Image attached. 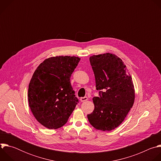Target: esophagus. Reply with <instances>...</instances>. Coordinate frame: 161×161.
<instances>
[{"label":"esophagus","mask_w":161,"mask_h":161,"mask_svg":"<svg viewBox=\"0 0 161 161\" xmlns=\"http://www.w3.org/2000/svg\"><path fill=\"white\" fill-rule=\"evenodd\" d=\"M88 100V97H81L80 98V101L81 102H85L86 101Z\"/></svg>","instance_id":"1"}]
</instances>
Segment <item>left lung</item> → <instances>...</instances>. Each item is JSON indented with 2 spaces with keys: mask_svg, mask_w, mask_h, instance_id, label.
Returning <instances> with one entry per match:
<instances>
[{
  "mask_svg": "<svg viewBox=\"0 0 161 161\" xmlns=\"http://www.w3.org/2000/svg\"><path fill=\"white\" fill-rule=\"evenodd\" d=\"M89 60L99 96L92 99L94 109L87 118L96 129L109 131L122 123L134 104L132 77L116 55L106 53L91 56Z\"/></svg>",
  "mask_w": 161,
  "mask_h": 161,
  "instance_id": "obj_1",
  "label": "left lung"
}]
</instances>
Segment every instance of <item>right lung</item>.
<instances>
[{
  "mask_svg": "<svg viewBox=\"0 0 161 161\" xmlns=\"http://www.w3.org/2000/svg\"><path fill=\"white\" fill-rule=\"evenodd\" d=\"M80 58L56 56L45 59L30 81L28 100L36 119L44 127L57 129L67 122L78 99L71 82Z\"/></svg>",
  "mask_w": 161,
  "mask_h": 161,
  "instance_id": "right-lung-1",
  "label": "right lung"
}]
</instances>
